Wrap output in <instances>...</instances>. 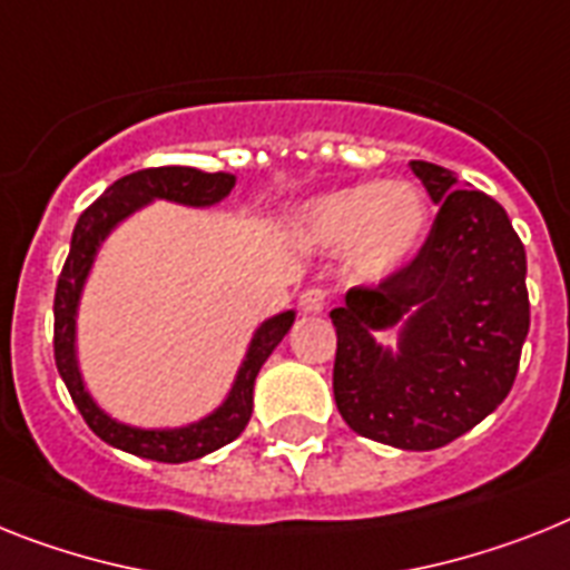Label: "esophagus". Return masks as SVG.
Masks as SVG:
<instances>
[{
  "mask_svg": "<svg viewBox=\"0 0 570 570\" xmlns=\"http://www.w3.org/2000/svg\"><path fill=\"white\" fill-rule=\"evenodd\" d=\"M328 305V294L323 288H305L299 294V312L303 314H320Z\"/></svg>",
  "mask_w": 570,
  "mask_h": 570,
  "instance_id": "1",
  "label": "esophagus"
}]
</instances>
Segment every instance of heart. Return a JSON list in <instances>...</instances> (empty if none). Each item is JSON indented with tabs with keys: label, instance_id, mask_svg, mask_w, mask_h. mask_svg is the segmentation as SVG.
<instances>
[{
	"label": "heart",
	"instance_id": "obj_1",
	"mask_svg": "<svg viewBox=\"0 0 570 570\" xmlns=\"http://www.w3.org/2000/svg\"><path fill=\"white\" fill-rule=\"evenodd\" d=\"M294 229L312 247H346V265L361 279H384L420 250L428 200L411 180L355 183L305 204Z\"/></svg>",
	"mask_w": 570,
	"mask_h": 570
}]
</instances>
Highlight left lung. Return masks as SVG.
Masks as SVG:
<instances>
[{
	"label": "left lung",
	"mask_w": 570,
	"mask_h": 570,
	"mask_svg": "<svg viewBox=\"0 0 570 570\" xmlns=\"http://www.w3.org/2000/svg\"><path fill=\"white\" fill-rule=\"evenodd\" d=\"M440 204L420 253L375 288H352L337 328L332 387L343 422L404 451L472 431L510 393L530 328L528 256L504 206L458 189L443 166L413 159ZM400 326V350L374 335Z\"/></svg>",
	"instance_id": "1"
}]
</instances>
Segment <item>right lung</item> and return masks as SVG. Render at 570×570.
Here are the masks:
<instances>
[{
  "instance_id": "1",
  "label": "right lung",
  "mask_w": 570,
  "mask_h": 570,
  "mask_svg": "<svg viewBox=\"0 0 570 570\" xmlns=\"http://www.w3.org/2000/svg\"><path fill=\"white\" fill-rule=\"evenodd\" d=\"M233 174L197 171L189 166H163L142 168L116 180L96 204L81 212L75 224L72 247L66 256V265L60 271L58 291H55V364L63 379L75 407L81 411L83 422L92 428L105 443L116 449L136 454V458L157 460V463H186L233 443L242 434L253 413V384L271 352L279 346V341L288 335L294 326V312H282L276 317L265 320L256 328L250 341V350L244 355L238 375L233 381L229 396L224 399L218 411H212L200 422H191L186 428H130L110 420L83 387L78 358H75V317H78V303H81L83 282L89 276V267L96 262V253L101 247L110 229L142 209L150 200H174L183 206H212L224 200L233 191Z\"/></svg>"
}]
</instances>
